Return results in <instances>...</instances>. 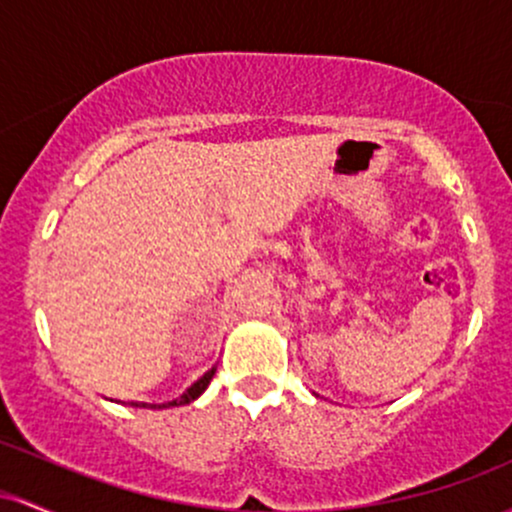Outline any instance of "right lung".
I'll return each instance as SVG.
<instances>
[{"mask_svg": "<svg viewBox=\"0 0 512 512\" xmlns=\"http://www.w3.org/2000/svg\"><path fill=\"white\" fill-rule=\"evenodd\" d=\"M212 375H215V367H212V370H208L205 372L203 377H200L198 382L195 384H191V387L186 389V392H183L179 399H174V401H169V404H145V401H142V404H135V401H130L132 406H140V409H169V406H183V404H191L193 399H198L200 394L205 392V389H208V384H210V380H212Z\"/></svg>", "mask_w": 512, "mask_h": 512, "instance_id": "obj_1", "label": "right lung"}]
</instances>
